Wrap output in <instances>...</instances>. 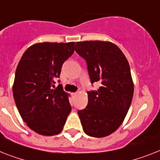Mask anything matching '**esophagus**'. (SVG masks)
<instances>
[{
  "label": "esophagus",
  "mask_w": 160,
  "mask_h": 160,
  "mask_svg": "<svg viewBox=\"0 0 160 160\" xmlns=\"http://www.w3.org/2000/svg\"><path fill=\"white\" fill-rule=\"evenodd\" d=\"M76 94H77V92H72V95L73 97H75V96H76Z\"/></svg>",
  "instance_id": "obj_1"
}]
</instances>
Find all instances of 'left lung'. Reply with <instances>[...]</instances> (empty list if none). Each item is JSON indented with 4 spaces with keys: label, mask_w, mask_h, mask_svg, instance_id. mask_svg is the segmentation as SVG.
<instances>
[{
    "label": "left lung",
    "mask_w": 160,
    "mask_h": 160,
    "mask_svg": "<svg viewBox=\"0 0 160 160\" xmlns=\"http://www.w3.org/2000/svg\"><path fill=\"white\" fill-rule=\"evenodd\" d=\"M75 50L87 63L91 84L87 107L78 111L83 130L88 136L103 138L119 128L128 113L132 96L129 64L117 45L107 41L76 42Z\"/></svg>",
    "instance_id": "left-lung-1"
}]
</instances>
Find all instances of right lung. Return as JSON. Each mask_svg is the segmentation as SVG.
<instances>
[{
  "label": "right lung",
  "mask_w": 160,
  "mask_h": 160,
  "mask_svg": "<svg viewBox=\"0 0 160 160\" xmlns=\"http://www.w3.org/2000/svg\"><path fill=\"white\" fill-rule=\"evenodd\" d=\"M74 45L38 43L29 47L18 62L13 86L14 102L23 121L37 133H60L72 111L62 84L53 88L62 64L73 54Z\"/></svg>",
  "instance_id": "1"
}]
</instances>
